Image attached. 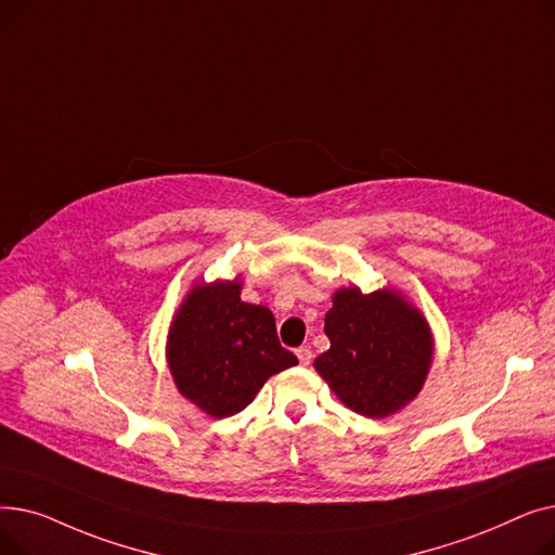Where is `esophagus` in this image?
Here are the masks:
<instances>
[{"instance_id": "1", "label": "esophagus", "mask_w": 555, "mask_h": 555, "mask_svg": "<svg viewBox=\"0 0 555 555\" xmlns=\"http://www.w3.org/2000/svg\"><path fill=\"white\" fill-rule=\"evenodd\" d=\"M297 358H299V362H301L304 366H308L310 360H312V351H310L308 346H301V348H297Z\"/></svg>"}]
</instances>
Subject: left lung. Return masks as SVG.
<instances>
[{
    "instance_id": "8db88e82",
    "label": "left lung",
    "mask_w": 555,
    "mask_h": 555,
    "mask_svg": "<svg viewBox=\"0 0 555 555\" xmlns=\"http://www.w3.org/2000/svg\"><path fill=\"white\" fill-rule=\"evenodd\" d=\"M324 322L331 348L314 360V371L348 410L387 418L421 393L434 360V335L400 289L364 295L358 285L339 287Z\"/></svg>"
}]
</instances>
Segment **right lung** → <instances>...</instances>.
<instances>
[{
  "label": "right lung",
  "mask_w": 555,
  "mask_h": 555,
  "mask_svg": "<svg viewBox=\"0 0 555 555\" xmlns=\"http://www.w3.org/2000/svg\"><path fill=\"white\" fill-rule=\"evenodd\" d=\"M241 276L197 281L175 312L166 362L178 391L214 418L243 412L272 375L299 364L270 308L241 299Z\"/></svg>",
  "instance_id": "add662e5"
}]
</instances>
